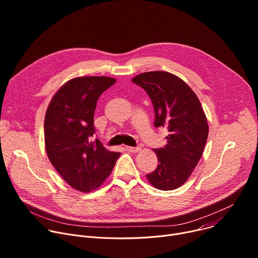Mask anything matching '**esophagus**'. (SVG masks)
Listing matches in <instances>:
<instances>
[{
  "instance_id": "esophagus-1",
  "label": "esophagus",
  "mask_w": 258,
  "mask_h": 258,
  "mask_svg": "<svg viewBox=\"0 0 258 258\" xmlns=\"http://www.w3.org/2000/svg\"><path fill=\"white\" fill-rule=\"evenodd\" d=\"M125 149H126V151L132 152V153H137V152H139L141 150L139 147H130V146H126Z\"/></svg>"
}]
</instances>
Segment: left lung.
<instances>
[{"mask_svg":"<svg viewBox=\"0 0 258 258\" xmlns=\"http://www.w3.org/2000/svg\"><path fill=\"white\" fill-rule=\"evenodd\" d=\"M132 82L150 97L155 112V127H165L167 144L154 149L157 168L146 174L159 190L177 189L198 164L208 136L207 119L201 103L191 88L166 71H149Z\"/></svg>","mask_w":258,"mask_h":258,"instance_id":"8db88e82","label":"left lung"}]
</instances>
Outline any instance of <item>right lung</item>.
<instances>
[{
  "instance_id": "1",
  "label": "right lung",
  "mask_w": 258,
  "mask_h": 258,
  "mask_svg": "<svg viewBox=\"0 0 258 258\" xmlns=\"http://www.w3.org/2000/svg\"><path fill=\"white\" fill-rule=\"evenodd\" d=\"M106 77L76 78L52 98L45 116L48 157L64 180L81 192L99 188L120 153L94 140V113L99 97L115 84Z\"/></svg>"
}]
</instances>
